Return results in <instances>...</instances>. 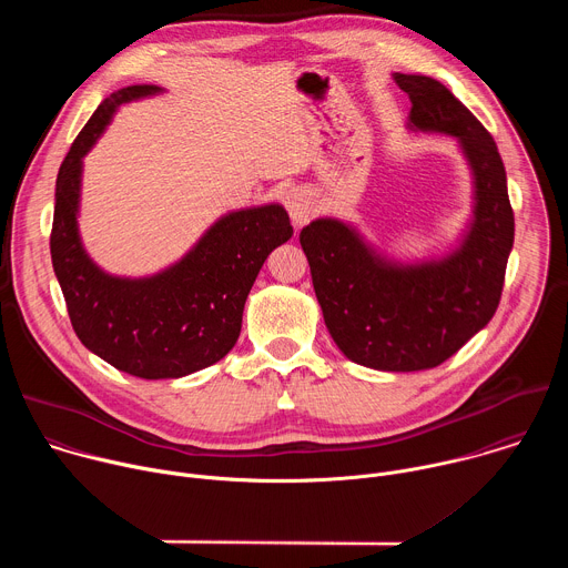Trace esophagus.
<instances>
[{
	"instance_id": "esophagus-1",
	"label": "esophagus",
	"mask_w": 568,
	"mask_h": 568,
	"mask_svg": "<svg viewBox=\"0 0 568 568\" xmlns=\"http://www.w3.org/2000/svg\"><path fill=\"white\" fill-rule=\"evenodd\" d=\"M285 209L290 213V220L294 226H303L310 215L314 213V197L310 191H303V189H292L287 195H285Z\"/></svg>"
}]
</instances>
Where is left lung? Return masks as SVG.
I'll use <instances>...</instances> for the list:
<instances>
[{
    "label": "left lung",
    "instance_id": "obj_1",
    "mask_svg": "<svg viewBox=\"0 0 568 568\" xmlns=\"http://www.w3.org/2000/svg\"><path fill=\"white\" fill-rule=\"evenodd\" d=\"M412 99L409 130L449 134L467 159L471 217L445 256L399 263L348 222L301 229L312 285L339 351L375 371H425L449 359L495 316L515 240V215L495 139L436 78L393 73Z\"/></svg>",
    "mask_w": 568,
    "mask_h": 568
}]
</instances>
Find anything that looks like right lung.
<instances>
[{
    "label": "right lung",
    "mask_w": 568,
    "mask_h": 568,
    "mask_svg": "<svg viewBox=\"0 0 568 568\" xmlns=\"http://www.w3.org/2000/svg\"><path fill=\"white\" fill-rule=\"evenodd\" d=\"M161 92L132 85L99 105L58 171L51 229V263L78 339L143 379H175L220 362L240 337L263 263L292 237L287 211L263 204L222 215L178 263L152 276H112L90 258L78 233L83 156L121 105Z\"/></svg>",
    "instance_id": "obj_1"
}]
</instances>
